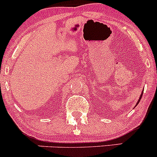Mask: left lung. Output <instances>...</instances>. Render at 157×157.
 I'll return each mask as SVG.
<instances>
[{
    "label": "left lung",
    "instance_id": "obj_1",
    "mask_svg": "<svg viewBox=\"0 0 157 157\" xmlns=\"http://www.w3.org/2000/svg\"><path fill=\"white\" fill-rule=\"evenodd\" d=\"M142 95H143V92H142L141 95H140V99H138V101H137V104L139 103V102H140V99H141V97H142Z\"/></svg>",
    "mask_w": 157,
    "mask_h": 157
}]
</instances>
